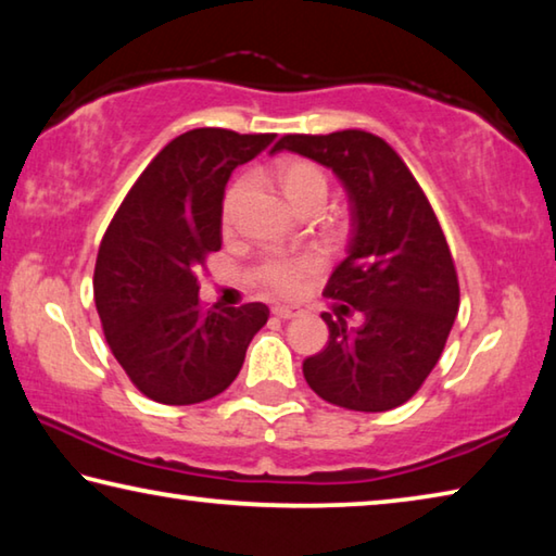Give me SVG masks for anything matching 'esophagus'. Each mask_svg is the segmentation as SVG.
<instances>
[{"instance_id":"obj_1","label":"esophagus","mask_w":556,"mask_h":556,"mask_svg":"<svg viewBox=\"0 0 556 556\" xmlns=\"http://www.w3.org/2000/svg\"><path fill=\"white\" fill-rule=\"evenodd\" d=\"M271 314H275L277 318H296L299 314H301V308H296V306H271Z\"/></svg>"}]
</instances>
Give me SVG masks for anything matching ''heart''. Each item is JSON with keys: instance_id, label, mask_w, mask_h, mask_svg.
I'll use <instances>...</instances> for the list:
<instances>
[{"instance_id": "heart-1", "label": "heart", "mask_w": 556, "mask_h": 556, "mask_svg": "<svg viewBox=\"0 0 556 556\" xmlns=\"http://www.w3.org/2000/svg\"><path fill=\"white\" fill-rule=\"evenodd\" d=\"M277 186L279 191L285 193V199L291 203V208L301 211L308 208V205H321L326 203L328 195V176L318 164L306 162V159H287L277 166ZM242 188L240 184L230 186L223 195L220 205V220L225 228H230L235 220V211H238ZM318 262L314 257H277L269 260L265 267H262V281L271 287L279 294H294V291L304 285V279L312 275Z\"/></svg>"}]
</instances>
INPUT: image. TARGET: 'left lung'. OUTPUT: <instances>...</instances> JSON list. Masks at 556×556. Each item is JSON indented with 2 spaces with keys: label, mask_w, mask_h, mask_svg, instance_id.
<instances>
[{
  "label": "left lung",
  "mask_w": 556,
  "mask_h": 556,
  "mask_svg": "<svg viewBox=\"0 0 556 556\" xmlns=\"http://www.w3.org/2000/svg\"><path fill=\"white\" fill-rule=\"evenodd\" d=\"M294 152L341 178L351 203L348 255L324 289L328 343L304 361L318 397L355 412H388L429 378L458 314V277L425 191L384 139L363 129L287 135Z\"/></svg>",
  "instance_id": "1"
}]
</instances>
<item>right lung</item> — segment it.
Masks as SVG:
<instances>
[{
  "label": "right lung",
  "mask_w": 556,
  "mask_h": 556,
  "mask_svg": "<svg viewBox=\"0 0 556 556\" xmlns=\"http://www.w3.org/2000/svg\"><path fill=\"white\" fill-rule=\"evenodd\" d=\"M275 135L201 127L176 137L129 188L100 242L96 306L112 355L162 404L205 402L230 388L265 304L205 308L199 271L220 250V205L235 166Z\"/></svg>",
  "instance_id": "1"
}]
</instances>
